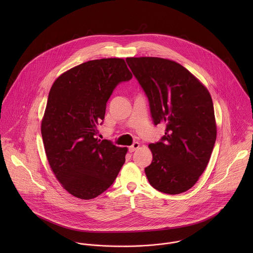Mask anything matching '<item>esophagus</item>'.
Instances as JSON below:
<instances>
[{
  "mask_svg": "<svg viewBox=\"0 0 253 253\" xmlns=\"http://www.w3.org/2000/svg\"><path fill=\"white\" fill-rule=\"evenodd\" d=\"M139 146H140V145H139L138 142H134L133 144L131 145V146L128 148V150H129L130 153H132V152H134L135 150H137V149L139 148Z\"/></svg>",
  "mask_w": 253,
  "mask_h": 253,
  "instance_id": "esophagus-1",
  "label": "esophagus"
}]
</instances>
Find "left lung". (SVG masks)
Here are the masks:
<instances>
[{"mask_svg":"<svg viewBox=\"0 0 253 253\" xmlns=\"http://www.w3.org/2000/svg\"><path fill=\"white\" fill-rule=\"evenodd\" d=\"M126 63L148 97L154 125L166 132L149 148L145 168L156 190L176 195L192 188L205 171L216 140V123L208 88L179 63L160 57H127Z\"/></svg>","mask_w":253,"mask_h":253,"instance_id":"8db88e82","label":"left lung"}]
</instances>
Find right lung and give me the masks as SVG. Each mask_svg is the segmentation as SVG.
<instances>
[{"label": "right lung", "instance_id": "obj_1", "mask_svg": "<svg viewBox=\"0 0 253 253\" xmlns=\"http://www.w3.org/2000/svg\"><path fill=\"white\" fill-rule=\"evenodd\" d=\"M131 78L124 59H96L63 73L49 90L41 126L44 151L57 180L76 198L102 194L125 164L127 148L95 136L113 90Z\"/></svg>", "mask_w": 253, "mask_h": 253}]
</instances>
